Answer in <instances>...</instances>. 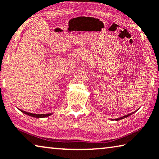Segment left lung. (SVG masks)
Returning <instances> with one entry per match:
<instances>
[{"instance_id":"left-lung-1","label":"left lung","mask_w":159,"mask_h":159,"mask_svg":"<svg viewBox=\"0 0 159 159\" xmlns=\"http://www.w3.org/2000/svg\"><path fill=\"white\" fill-rule=\"evenodd\" d=\"M133 113H134V112H132V113H129V115H125V116H123L122 117H120V118H117V119H115V120H122V119H124V118H125V117H129V115H132Z\"/></svg>"}]
</instances>
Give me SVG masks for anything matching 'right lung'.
<instances>
[{
	"label": "right lung",
	"instance_id": "right-lung-1",
	"mask_svg": "<svg viewBox=\"0 0 159 159\" xmlns=\"http://www.w3.org/2000/svg\"><path fill=\"white\" fill-rule=\"evenodd\" d=\"M20 110V111L22 112L23 113H25V114L27 115L31 116V117H37V118L46 117H48V116H49V115H52L51 113H49V114H32V113L25 112V111H23V110Z\"/></svg>",
	"mask_w": 159,
	"mask_h": 159
}]
</instances>
